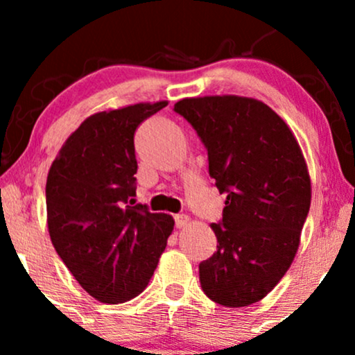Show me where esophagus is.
I'll return each mask as SVG.
<instances>
[{"mask_svg":"<svg viewBox=\"0 0 355 355\" xmlns=\"http://www.w3.org/2000/svg\"><path fill=\"white\" fill-rule=\"evenodd\" d=\"M189 217H187V215H183V214H180V215H175V227H177V229H182V227H185L187 223H189Z\"/></svg>","mask_w":355,"mask_h":355,"instance_id":"1","label":"esophagus"}]
</instances>
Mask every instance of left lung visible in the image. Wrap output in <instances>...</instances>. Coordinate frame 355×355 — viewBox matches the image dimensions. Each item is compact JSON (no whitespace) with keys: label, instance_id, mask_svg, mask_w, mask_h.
<instances>
[{"label":"left lung","instance_id":"1","mask_svg":"<svg viewBox=\"0 0 355 355\" xmlns=\"http://www.w3.org/2000/svg\"><path fill=\"white\" fill-rule=\"evenodd\" d=\"M209 155V173L227 195L211 223L217 252L198 266L202 291L225 307L263 299L291 267L311 209L302 150L272 108L245 96L175 103Z\"/></svg>","mask_w":355,"mask_h":355}]
</instances>
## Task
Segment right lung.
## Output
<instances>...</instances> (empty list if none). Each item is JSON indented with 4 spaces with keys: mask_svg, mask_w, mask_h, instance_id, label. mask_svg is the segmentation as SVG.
<instances>
[{
    "mask_svg": "<svg viewBox=\"0 0 355 355\" xmlns=\"http://www.w3.org/2000/svg\"><path fill=\"white\" fill-rule=\"evenodd\" d=\"M166 107L137 103L92 115L71 133L46 180L56 254L89 295L121 304L145 291L173 218L135 203V130Z\"/></svg>",
    "mask_w": 355,
    "mask_h": 355,
    "instance_id": "obj_1",
    "label": "right lung"
}]
</instances>
